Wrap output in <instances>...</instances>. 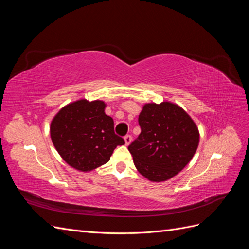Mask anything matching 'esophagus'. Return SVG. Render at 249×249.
I'll list each match as a JSON object with an SVG mask.
<instances>
[{
  "label": "esophagus",
  "mask_w": 249,
  "mask_h": 249,
  "mask_svg": "<svg viewBox=\"0 0 249 249\" xmlns=\"http://www.w3.org/2000/svg\"><path fill=\"white\" fill-rule=\"evenodd\" d=\"M124 142H125V145H129L131 141H132V137L130 136V135H126V136H124Z\"/></svg>",
  "instance_id": "obj_1"
}]
</instances>
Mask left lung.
Segmentation results:
<instances>
[{
    "instance_id": "1",
    "label": "left lung",
    "mask_w": 249,
    "mask_h": 249,
    "mask_svg": "<svg viewBox=\"0 0 249 249\" xmlns=\"http://www.w3.org/2000/svg\"><path fill=\"white\" fill-rule=\"evenodd\" d=\"M138 122L141 133L127 148L140 175L156 183L177 176L198 147L193 119L178 105L163 102L145 104Z\"/></svg>"
}]
</instances>
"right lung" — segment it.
I'll return each instance as SVG.
<instances>
[{
    "label": "right lung",
    "mask_w": 249,
    "mask_h": 249,
    "mask_svg": "<svg viewBox=\"0 0 249 249\" xmlns=\"http://www.w3.org/2000/svg\"><path fill=\"white\" fill-rule=\"evenodd\" d=\"M106 103L78 100L60 109L53 118L50 134L62 159L81 172L106 164L124 140L114 133V122L105 113Z\"/></svg>",
    "instance_id": "obj_1"
}]
</instances>
